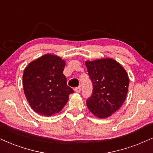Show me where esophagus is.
<instances>
[{"label":"esophagus","instance_id":"34e87169","mask_svg":"<svg viewBox=\"0 0 153 153\" xmlns=\"http://www.w3.org/2000/svg\"><path fill=\"white\" fill-rule=\"evenodd\" d=\"M74 91L76 92V93H79L81 91V86H78V87H76L74 88Z\"/></svg>","mask_w":153,"mask_h":153}]
</instances>
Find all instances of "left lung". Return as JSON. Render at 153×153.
I'll return each mask as SVG.
<instances>
[{
    "label": "left lung",
    "mask_w": 153,
    "mask_h": 153,
    "mask_svg": "<svg viewBox=\"0 0 153 153\" xmlns=\"http://www.w3.org/2000/svg\"><path fill=\"white\" fill-rule=\"evenodd\" d=\"M88 74L93 85L86 100L89 111L98 118H108L125 101L129 79L125 69L112 59L86 62Z\"/></svg>",
    "instance_id": "obj_1"
}]
</instances>
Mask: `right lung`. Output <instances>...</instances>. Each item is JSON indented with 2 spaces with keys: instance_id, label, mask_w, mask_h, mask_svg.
<instances>
[{
  "instance_id": "obj_1",
  "label": "right lung",
  "mask_w": 153,
  "mask_h": 153,
  "mask_svg": "<svg viewBox=\"0 0 153 153\" xmlns=\"http://www.w3.org/2000/svg\"><path fill=\"white\" fill-rule=\"evenodd\" d=\"M65 62L52 54H45L25 69L22 84L25 95L37 114L50 116L59 112L74 90L67 86L63 74Z\"/></svg>"
}]
</instances>
